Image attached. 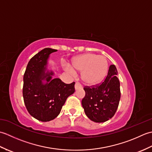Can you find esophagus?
Wrapping results in <instances>:
<instances>
[{
    "label": "esophagus",
    "instance_id": "1",
    "mask_svg": "<svg viewBox=\"0 0 152 152\" xmlns=\"http://www.w3.org/2000/svg\"><path fill=\"white\" fill-rule=\"evenodd\" d=\"M75 89L76 90H78V89H82V85L80 84V83H78V82H76V83H75Z\"/></svg>",
    "mask_w": 152,
    "mask_h": 152
}]
</instances>
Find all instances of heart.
Segmentation results:
<instances>
[{"mask_svg": "<svg viewBox=\"0 0 152 152\" xmlns=\"http://www.w3.org/2000/svg\"><path fill=\"white\" fill-rule=\"evenodd\" d=\"M72 65L73 68L69 64H66L64 70L72 74L75 73L74 69L82 71V81L90 86L101 83L108 70V61L106 57L90 53L73 58Z\"/></svg>", "mask_w": 152, "mask_h": 152, "instance_id": "1", "label": "heart"}]
</instances>
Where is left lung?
<instances>
[{
  "instance_id": "obj_1",
  "label": "left lung",
  "mask_w": 152,
  "mask_h": 152,
  "mask_svg": "<svg viewBox=\"0 0 152 152\" xmlns=\"http://www.w3.org/2000/svg\"><path fill=\"white\" fill-rule=\"evenodd\" d=\"M117 74V69L112 64L102 83L93 88H83L86 95L82 104L86 115L91 121L105 122L114 115L121 96L120 83Z\"/></svg>"
}]
</instances>
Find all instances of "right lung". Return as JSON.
Instances as JSON below:
<instances>
[{
    "label": "right lung",
    "instance_id": "right-lung-1",
    "mask_svg": "<svg viewBox=\"0 0 152 152\" xmlns=\"http://www.w3.org/2000/svg\"><path fill=\"white\" fill-rule=\"evenodd\" d=\"M57 51L44 48L39 51L28 63L23 76L25 106L33 118L44 122L57 118L66 99L75 91V83L66 84L53 78L54 72L48 68L50 54Z\"/></svg>",
    "mask_w": 152,
    "mask_h": 152
}]
</instances>
